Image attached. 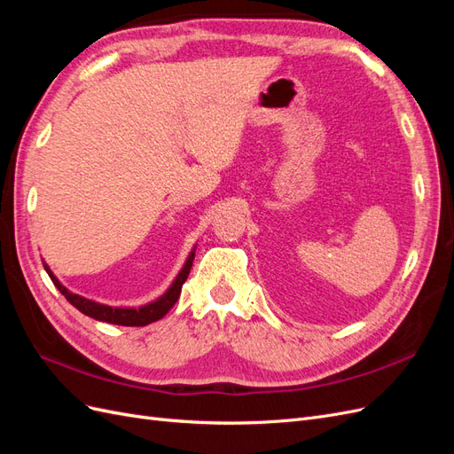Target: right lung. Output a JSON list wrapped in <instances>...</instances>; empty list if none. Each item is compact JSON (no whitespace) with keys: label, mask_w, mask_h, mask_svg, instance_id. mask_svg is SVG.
<instances>
[{"label":"right lung","mask_w":454,"mask_h":454,"mask_svg":"<svg viewBox=\"0 0 454 454\" xmlns=\"http://www.w3.org/2000/svg\"><path fill=\"white\" fill-rule=\"evenodd\" d=\"M193 259H195V248L191 250L187 261L184 269L177 272L176 280L172 282V286L168 287L167 292H164L159 299L151 301V303L144 305V307H109V305H102V303H96V301H90V299H85L81 297L77 294H72L67 287H64L59 278L54 277V274L51 272V269L47 267V263H43L47 274L51 277L52 284L59 287V292L70 301V303L79 310L83 312L85 316H90V318L98 320V322H107V324H115V325H132V327H142V325H147L151 322H157L160 320L164 314H167L174 305L177 297H180L182 294V286L184 282L187 280L189 277V270L191 267H193Z\"/></svg>","instance_id":"1"}]
</instances>
